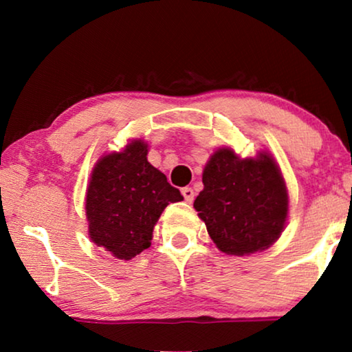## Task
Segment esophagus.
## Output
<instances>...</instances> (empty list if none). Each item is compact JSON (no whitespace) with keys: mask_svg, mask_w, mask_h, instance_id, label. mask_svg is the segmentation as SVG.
<instances>
[{"mask_svg":"<svg viewBox=\"0 0 352 352\" xmlns=\"http://www.w3.org/2000/svg\"><path fill=\"white\" fill-rule=\"evenodd\" d=\"M181 194L184 195V199H186L187 204H192V201H194L195 192H194V189H192V187H182Z\"/></svg>","mask_w":352,"mask_h":352,"instance_id":"34e87169","label":"esophagus"}]
</instances>
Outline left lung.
I'll list each match as a JSON object with an SVG mask.
<instances>
[{
  "mask_svg": "<svg viewBox=\"0 0 352 352\" xmlns=\"http://www.w3.org/2000/svg\"><path fill=\"white\" fill-rule=\"evenodd\" d=\"M201 179L204 190L194 208L221 252L243 256L269 248L280 237L288 194L269 153L239 158L230 148H221L206 163Z\"/></svg>",
  "mask_w": 352,
  "mask_h": 352,
  "instance_id": "obj_1",
  "label": "left lung"
}]
</instances>
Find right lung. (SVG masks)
I'll use <instances>...</instances> for the list:
<instances>
[{"instance_id": "add662e5", "label": "right lung", "mask_w": 352, "mask_h": 352, "mask_svg": "<svg viewBox=\"0 0 352 352\" xmlns=\"http://www.w3.org/2000/svg\"><path fill=\"white\" fill-rule=\"evenodd\" d=\"M181 192L147 162V144L134 141L123 152L100 158L86 192L89 237L118 259L151 247L153 226Z\"/></svg>"}]
</instances>
